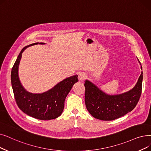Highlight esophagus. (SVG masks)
<instances>
[{
  "label": "esophagus",
  "mask_w": 151,
  "mask_h": 151,
  "mask_svg": "<svg viewBox=\"0 0 151 151\" xmlns=\"http://www.w3.org/2000/svg\"><path fill=\"white\" fill-rule=\"evenodd\" d=\"M86 78V75L84 72H81V73H79V75H78V78L80 80H84L85 78Z\"/></svg>",
  "instance_id": "34e87169"
}]
</instances>
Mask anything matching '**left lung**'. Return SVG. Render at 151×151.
Returning a JSON list of instances; mask_svg holds the SVG:
<instances>
[{
	"instance_id": "8db88e82",
	"label": "left lung",
	"mask_w": 151,
	"mask_h": 151,
	"mask_svg": "<svg viewBox=\"0 0 151 151\" xmlns=\"http://www.w3.org/2000/svg\"><path fill=\"white\" fill-rule=\"evenodd\" d=\"M142 70V67H141ZM142 71L135 86L127 93L110 96L104 93L88 80L84 81L85 104L95 119L110 121L132 111L138 102L142 91Z\"/></svg>"
}]
</instances>
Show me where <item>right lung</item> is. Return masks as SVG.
Returning <instances> with one entry per match:
<instances>
[{
  "mask_svg": "<svg viewBox=\"0 0 151 151\" xmlns=\"http://www.w3.org/2000/svg\"><path fill=\"white\" fill-rule=\"evenodd\" d=\"M37 44L36 42L24 47L18 55L11 72L12 89L17 106L24 114L38 120L55 119L61 115L65 98L73 84L78 81V75L66 78L53 88L42 94H32L26 91L19 80V63L23 52L27 47Z\"/></svg>",
  "mask_w": 151,
  "mask_h": 151,
  "instance_id": "add662e5",
  "label": "right lung"
}]
</instances>
